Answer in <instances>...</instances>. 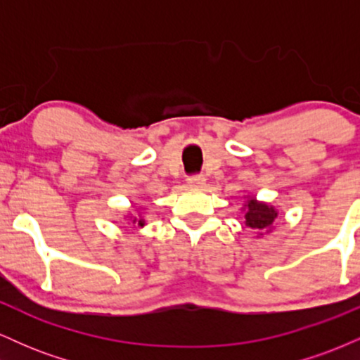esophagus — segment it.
I'll use <instances>...</instances> for the list:
<instances>
[{
  "label": "esophagus",
  "instance_id": "34e87169",
  "mask_svg": "<svg viewBox=\"0 0 360 360\" xmlns=\"http://www.w3.org/2000/svg\"><path fill=\"white\" fill-rule=\"evenodd\" d=\"M205 183H206L205 176H201V174H198V176H189V177H188V184L191 186V188H203Z\"/></svg>",
  "mask_w": 360,
  "mask_h": 360
}]
</instances>
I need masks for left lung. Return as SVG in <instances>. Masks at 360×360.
I'll return each instance as SVG.
<instances>
[{"label":"left lung","instance_id":"left-lung-1","mask_svg":"<svg viewBox=\"0 0 360 360\" xmlns=\"http://www.w3.org/2000/svg\"><path fill=\"white\" fill-rule=\"evenodd\" d=\"M243 206H245V225L250 226L252 230H260V232L269 230L278 218V212H276L274 206L260 203L255 198H249Z\"/></svg>","mask_w":360,"mask_h":360}]
</instances>
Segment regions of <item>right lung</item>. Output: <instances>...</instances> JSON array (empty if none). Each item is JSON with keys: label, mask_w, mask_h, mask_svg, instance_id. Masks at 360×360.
<instances>
[{"label": "right lung", "mask_w": 360, "mask_h": 360, "mask_svg": "<svg viewBox=\"0 0 360 360\" xmlns=\"http://www.w3.org/2000/svg\"><path fill=\"white\" fill-rule=\"evenodd\" d=\"M131 223H137V226H143V225H146V221H143L142 218H134V220H131Z\"/></svg>", "instance_id": "right-lung-1"}]
</instances>
